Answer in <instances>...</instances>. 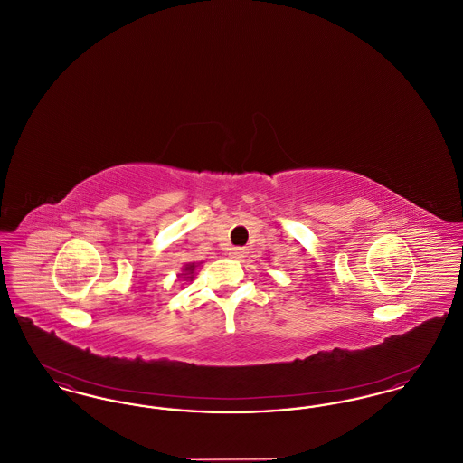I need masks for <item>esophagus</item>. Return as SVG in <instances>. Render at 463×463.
Returning a JSON list of instances; mask_svg holds the SVG:
<instances>
[{
  "label": "esophagus",
  "instance_id": "obj_1",
  "mask_svg": "<svg viewBox=\"0 0 463 463\" xmlns=\"http://www.w3.org/2000/svg\"><path fill=\"white\" fill-rule=\"evenodd\" d=\"M246 250L244 248H231V251H229V257L231 259H234V260H241V259H244L246 257Z\"/></svg>",
  "mask_w": 463,
  "mask_h": 463
}]
</instances>
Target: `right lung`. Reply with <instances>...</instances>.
<instances>
[{
  "label": "right lung",
  "mask_w": 463,
  "mask_h": 463,
  "mask_svg": "<svg viewBox=\"0 0 463 463\" xmlns=\"http://www.w3.org/2000/svg\"><path fill=\"white\" fill-rule=\"evenodd\" d=\"M199 265H201V262H199V264H196V262H189V264L184 265V267H182V272L178 274V278H180L182 281H193Z\"/></svg>",
  "instance_id": "add662e5"
}]
</instances>
